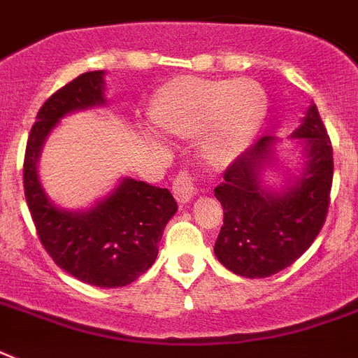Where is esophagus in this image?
Here are the masks:
<instances>
[{
  "mask_svg": "<svg viewBox=\"0 0 358 358\" xmlns=\"http://www.w3.org/2000/svg\"><path fill=\"white\" fill-rule=\"evenodd\" d=\"M173 193L174 199L180 202V204H185L189 202L195 195V176L189 171H180L173 180Z\"/></svg>",
  "mask_w": 358,
  "mask_h": 358,
  "instance_id": "esophagus-1",
  "label": "esophagus"
}]
</instances>
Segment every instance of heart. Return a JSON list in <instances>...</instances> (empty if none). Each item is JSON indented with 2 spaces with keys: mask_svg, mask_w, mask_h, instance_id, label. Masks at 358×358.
<instances>
[{
  "mask_svg": "<svg viewBox=\"0 0 358 358\" xmlns=\"http://www.w3.org/2000/svg\"><path fill=\"white\" fill-rule=\"evenodd\" d=\"M266 108V94L252 81L182 78L159 92L154 119L180 137L201 135L204 157L215 165H227L258 134Z\"/></svg>",
  "mask_w": 358,
  "mask_h": 358,
  "instance_id": "heart-1",
  "label": "heart"
}]
</instances>
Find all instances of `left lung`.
Segmentation results:
<instances>
[{
  "label": "left lung",
  "instance_id": "8db88e82",
  "mask_svg": "<svg viewBox=\"0 0 358 358\" xmlns=\"http://www.w3.org/2000/svg\"><path fill=\"white\" fill-rule=\"evenodd\" d=\"M294 137L305 141L306 167L282 193L262 187L260 174L273 157L266 135L230 163L215 196L223 206V227L215 256L227 269L247 278H266L292 266L322 230L333 187V145L316 106L306 111Z\"/></svg>",
  "mask_w": 358,
  "mask_h": 358
}]
</instances>
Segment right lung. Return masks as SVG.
<instances>
[{"label": "right lung", "mask_w": 358, "mask_h": 358, "mask_svg": "<svg viewBox=\"0 0 358 358\" xmlns=\"http://www.w3.org/2000/svg\"><path fill=\"white\" fill-rule=\"evenodd\" d=\"M103 103V72H85L38 109L24 157V191L42 247L63 271L100 288L128 286L154 264L163 230L178 206L171 191L124 178L87 212H66L48 201L36 159L64 115Z\"/></svg>", "instance_id": "obj_1"}]
</instances>
